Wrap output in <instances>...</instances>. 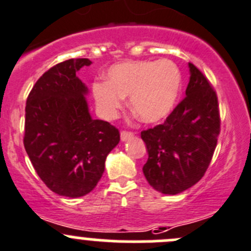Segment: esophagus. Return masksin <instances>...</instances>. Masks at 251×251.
Instances as JSON below:
<instances>
[{"label":"esophagus","instance_id":"1","mask_svg":"<svg viewBox=\"0 0 251 251\" xmlns=\"http://www.w3.org/2000/svg\"><path fill=\"white\" fill-rule=\"evenodd\" d=\"M120 137H121V141H124V142H125V141L131 140V138L133 137V133L130 132V131H121Z\"/></svg>","mask_w":251,"mask_h":251}]
</instances>
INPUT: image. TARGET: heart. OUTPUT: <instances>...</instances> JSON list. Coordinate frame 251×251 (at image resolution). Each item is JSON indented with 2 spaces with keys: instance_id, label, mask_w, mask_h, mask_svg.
Returning <instances> with one entry per match:
<instances>
[{
  "instance_id": "obj_1",
  "label": "heart",
  "mask_w": 251,
  "mask_h": 251,
  "mask_svg": "<svg viewBox=\"0 0 251 251\" xmlns=\"http://www.w3.org/2000/svg\"><path fill=\"white\" fill-rule=\"evenodd\" d=\"M182 75L170 60L127 61L114 65L108 82L92 87L96 105L103 118L115 119L130 97V106L141 121L155 124L167 119L176 106Z\"/></svg>"
}]
</instances>
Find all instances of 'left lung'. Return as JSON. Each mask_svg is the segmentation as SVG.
<instances>
[{
    "mask_svg": "<svg viewBox=\"0 0 251 251\" xmlns=\"http://www.w3.org/2000/svg\"><path fill=\"white\" fill-rule=\"evenodd\" d=\"M184 99L160 125L141 132L148 159L143 174L165 195H176L205 175L221 130L217 94L202 72L189 64Z\"/></svg>",
    "mask_w": 251,
    "mask_h": 251,
    "instance_id": "obj_1",
    "label": "left lung"
}]
</instances>
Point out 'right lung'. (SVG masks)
<instances>
[{
  "label": "right lung",
  "instance_id": "1",
  "mask_svg": "<svg viewBox=\"0 0 251 251\" xmlns=\"http://www.w3.org/2000/svg\"><path fill=\"white\" fill-rule=\"evenodd\" d=\"M89 58H70L46 71L25 105L24 148L46 186L66 198L91 193L100 180L106 155L120 141L115 126L94 120L76 76Z\"/></svg>",
  "mask_w": 251,
  "mask_h": 251
}]
</instances>
